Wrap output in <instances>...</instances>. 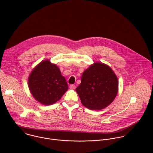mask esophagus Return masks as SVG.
I'll return each instance as SVG.
<instances>
[{"label": "esophagus", "mask_w": 153, "mask_h": 153, "mask_svg": "<svg viewBox=\"0 0 153 153\" xmlns=\"http://www.w3.org/2000/svg\"><path fill=\"white\" fill-rule=\"evenodd\" d=\"M70 88L71 89H72V90H74V89H76V85H70Z\"/></svg>", "instance_id": "1"}]
</instances>
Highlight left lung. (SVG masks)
Returning <instances> with one entry per match:
<instances>
[{
	"instance_id": "left-lung-1",
	"label": "left lung",
	"mask_w": 153,
	"mask_h": 153,
	"mask_svg": "<svg viewBox=\"0 0 153 153\" xmlns=\"http://www.w3.org/2000/svg\"><path fill=\"white\" fill-rule=\"evenodd\" d=\"M82 105L99 110L110 105L118 92V80L108 65L94 63L82 74L81 83L76 89Z\"/></svg>"
}]
</instances>
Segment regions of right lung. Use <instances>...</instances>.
<instances>
[{"instance_id":"obj_1","label":"right lung","mask_w":153,"mask_h":153,"mask_svg":"<svg viewBox=\"0 0 153 153\" xmlns=\"http://www.w3.org/2000/svg\"><path fill=\"white\" fill-rule=\"evenodd\" d=\"M28 86L36 100L45 105L56 103L68 89L59 68L48 60L40 63L32 71Z\"/></svg>"}]
</instances>
